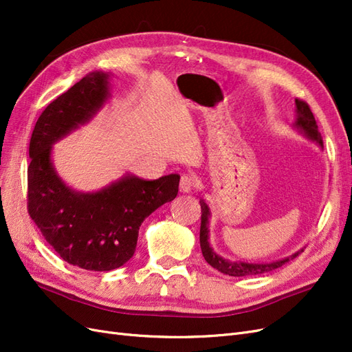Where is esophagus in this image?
<instances>
[{
  "label": "esophagus",
  "mask_w": 352,
  "mask_h": 352,
  "mask_svg": "<svg viewBox=\"0 0 352 352\" xmlns=\"http://www.w3.org/2000/svg\"><path fill=\"white\" fill-rule=\"evenodd\" d=\"M197 185H198V177L194 173H185V175H182V177H180V184H179L180 192L188 194Z\"/></svg>",
  "instance_id": "esophagus-1"
}]
</instances>
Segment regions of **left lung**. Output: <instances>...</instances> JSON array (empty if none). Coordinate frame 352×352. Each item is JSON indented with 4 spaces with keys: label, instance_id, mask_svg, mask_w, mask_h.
Instances as JSON below:
<instances>
[{
    "label": "left lung",
    "instance_id": "1",
    "mask_svg": "<svg viewBox=\"0 0 352 352\" xmlns=\"http://www.w3.org/2000/svg\"><path fill=\"white\" fill-rule=\"evenodd\" d=\"M295 105H296V114H298L296 120H295V126L301 132H304L305 136H308L310 140L316 141L318 145L323 146L322 135H320V132H318V126H317V122L310 110V105H308L305 101L298 100V98L295 100ZM199 204H201V229H199L201 251H202V255H204L206 261L211 265V267H214L216 270H219L221 273L229 274V276H235V278H241V276L263 274V273H267V272L282 267L285 263H287L289 260H294L298 254H301L304 251V250H301V251L292 254L291 257H286L283 260H278L273 263H265V264H252V263L225 260L223 257H220V255H217L214 251H212V248L210 247V242H208L210 210L204 202V199H199Z\"/></svg>",
    "mask_w": 352,
    "mask_h": 352
}]
</instances>
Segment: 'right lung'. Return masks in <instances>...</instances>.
<instances>
[{"mask_svg": "<svg viewBox=\"0 0 352 352\" xmlns=\"http://www.w3.org/2000/svg\"><path fill=\"white\" fill-rule=\"evenodd\" d=\"M109 73L92 72L41 113L29 144L28 211L42 236L72 265L109 272L129 261L141 223L176 198L179 175L122 177L98 192L66 186L51 163L52 144L87 123L109 98Z\"/></svg>", "mask_w": 352, "mask_h": 352, "instance_id": "add662e5", "label": "right lung"}]
</instances>
